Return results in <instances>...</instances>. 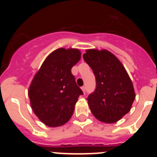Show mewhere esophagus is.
Here are the masks:
<instances>
[{
    "instance_id": "esophagus-1",
    "label": "esophagus",
    "mask_w": 157,
    "mask_h": 157,
    "mask_svg": "<svg viewBox=\"0 0 157 157\" xmlns=\"http://www.w3.org/2000/svg\"><path fill=\"white\" fill-rule=\"evenodd\" d=\"M81 89H82V90L83 94H85V93H86V87L85 86H82Z\"/></svg>"
}]
</instances>
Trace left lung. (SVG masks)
<instances>
[{
    "label": "left lung",
    "instance_id": "left-lung-1",
    "mask_svg": "<svg viewBox=\"0 0 157 157\" xmlns=\"http://www.w3.org/2000/svg\"><path fill=\"white\" fill-rule=\"evenodd\" d=\"M83 59L96 78L95 90L87 98L91 112L103 123L119 121L128 113L135 98L127 71L115 55L105 49H88Z\"/></svg>",
    "mask_w": 157,
    "mask_h": 157
}]
</instances>
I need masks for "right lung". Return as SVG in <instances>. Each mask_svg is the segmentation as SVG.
Listing matches in <instances>:
<instances>
[{"instance_id":"obj_1","label":"right lung","mask_w":157,"mask_h":157,"mask_svg":"<svg viewBox=\"0 0 157 157\" xmlns=\"http://www.w3.org/2000/svg\"><path fill=\"white\" fill-rule=\"evenodd\" d=\"M80 58L81 52L77 48H58L47 56L32 80L28 91L30 105L48 127L67 123L78 98L83 94L71 74L72 67Z\"/></svg>"}]
</instances>
